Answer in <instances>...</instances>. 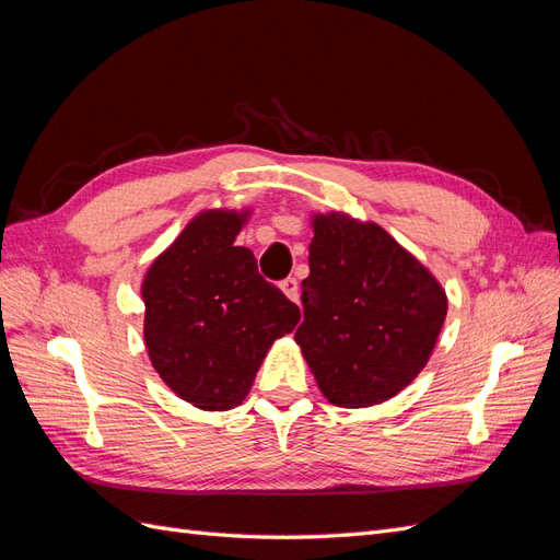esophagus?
I'll list each match as a JSON object with an SVG mask.
<instances>
[{
	"label": "esophagus",
	"mask_w": 560,
	"mask_h": 560,
	"mask_svg": "<svg viewBox=\"0 0 560 560\" xmlns=\"http://www.w3.org/2000/svg\"><path fill=\"white\" fill-rule=\"evenodd\" d=\"M280 290L284 292V296H287V299L294 301V303H299V280H296V278H287V280H282V282H280Z\"/></svg>",
	"instance_id": "obj_1"
}]
</instances>
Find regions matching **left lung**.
<instances>
[{"label": "left lung", "mask_w": 560, "mask_h": 560, "mask_svg": "<svg viewBox=\"0 0 560 560\" xmlns=\"http://www.w3.org/2000/svg\"><path fill=\"white\" fill-rule=\"evenodd\" d=\"M311 276L294 334L319 393L343 409L395 397L425 369L448 299L428 266L374 222L311 217Z\"/></svg>", "instance_id": "obj_1"}]
</instances>
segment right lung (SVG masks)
<instances>
[{"mask_svg":"<svg viewBox=\"0 0 560 560\" xmlns=\"http://www.w3.org/2000/svg\"><path fill=\"white\" fill-rule=\"evenodd\" d=\"M249 210H202L147 268L144 346L173 393L202 411L243 404L276 338L299 308L235 245Z\"/></svg>","mask_w":560,"mask_h":560,"instance_id":"right-lung-1","label":"right lung"}]
</instances>
